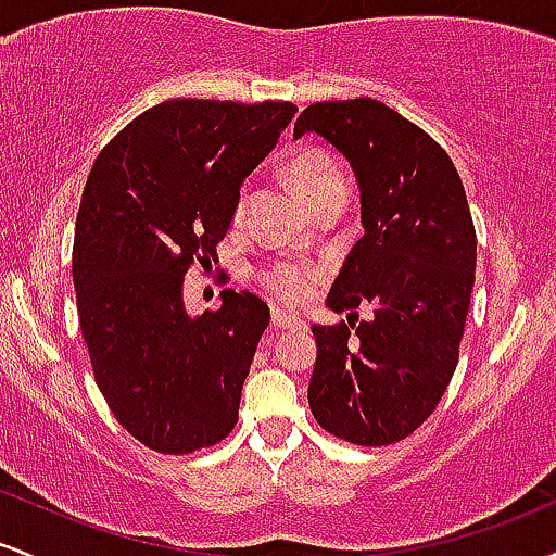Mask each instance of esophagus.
Here are the masks:
<instances>
[{
    "mask_svg": "<svg viewBox=\"0 0 556 556\" xmlns=\"http://www.w3.org/2000/svg\"><path fill=\"white\" fill-rule=\"evenodd\" d=\"M271 327L274 329H300L303 327V321H300L298 316L287 314L282 308H271Z\"/></svg>",
    "mask_w": 556,
    "mask_h": 556,
    "instance_id": "34e87169",
    "label": "esophagus"
}]
</instances>
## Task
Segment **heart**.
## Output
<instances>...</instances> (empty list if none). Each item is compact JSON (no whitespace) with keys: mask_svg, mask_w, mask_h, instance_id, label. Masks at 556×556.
Listing matches in <instances>:
<instances>
[{"mask_svg":"<svg viewBox=\"0 0 556 556\" xmlns=\"http://www.w3.org/2000/svg\"><path fill=\"white\" fill-rule=\"evenodd\" d=\"M287 172H290L292 185H295L298 193L305 198V203L311 208H316L318 203L329 201V198L340 193L348 195V175H344L334 159L318 149H303L298 154H292ZM245 203L248 188H242L238 201H235V222L245 212ZM318 277H321V271L316 266L303 264V261H274V264L264 266L258 271L261 287L292 305L303 303L308 298V292L314 290Z\"/></svg>","mask_w":556,"mask_h":556,"instance_id":"b5f03b06","label":"heart"}]
</instances>
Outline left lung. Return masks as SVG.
<instances>
[{"label": "left lung", "mask_w": 556, "mask_h": 556, "mask_svg": "<svg viewBox=\"0 0 556 556\" xmlns=\"http://www.w3.org/2000/svg\"><path fill=\"white\" fill-rule=\"evenodd\" d=\"M303 132L353 164L366 229L327 298L348 321L314 327L311 413L350 444L402 442L437 410L460 358L476 282L463 180L429 132L376 99L311 104L292 136ZM366 302L375 318L359 323Z\"/></svg>", "instance_id": "1"}]
</instances>
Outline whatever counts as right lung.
<instances>
[{"label": "right lung", "instance_id": "add662e5", "mask_svg": "<svg viewBox=\"0 0 556 556\" xmlns=\"http://www.w3.org/2000/svg\"><path fill=\"white\" fill-rule=\"evenodd\" d=\"M295 112L290 101H162L88 175L73 242L83 340L114 418L162 455L212 446L238 424L269 305L225 290L222 308L190 318L182 282L193 264H216L242 180Z\"/></svg>", "mask_w": 556, "mask_h": 556}]
</instances>
